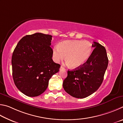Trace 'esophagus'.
Returning a JSON list of instances; mask_svg holds the SVG:
<instances>
[{
	"label": "esophagus",
	"instance_id": "esophagus-1",
	"mask_svg": "<svg viewBox=\"0 0 123 123\" xmlns=\"http://www.w3.org/2000/svg\"><path fill=\"white\" fill-rule=\"evenodd\" d=\"M65 70V68H64L63 67V66H60V70Z\"/></svg>",
	"mask_w": 123,
	"mask_h": 123
}]
</instances>
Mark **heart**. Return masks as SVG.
I'll return each mask as SVG.
<instances>
[{
  "label": "heart",
  "mask_w": 123,
  "mask_h": 123,
  "mask_svg": "<svg viewBox=\"0 0 123 123\" xmlns=\"http://www.w3.org/2000/svg\"><path fill=\"white\" fill-rule=\"evenodd\" d=\"M92 51V45L87 41L66 40L54 48L53 55L57 62L63 60L66 56L68 66L72 68H77L85 65Z\"/></svg>",
  "instance_id": "b5f03b06"
}]
</instances>
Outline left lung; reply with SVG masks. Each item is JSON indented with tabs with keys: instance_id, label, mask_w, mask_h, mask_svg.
<instances>
[{
	"instance_id": "1",
	"label": "left lung",
	"mask_w": 123,
	"mask_h": 123,
	"mask_svg": "<svg viewBox=\"0 0 123 123\" xmlns=\"http://www.w3.org/2000/svg\"><path fill=\"white\" fill-rule=\"evenodd\" d=\"M94 47L85 65L68 71L63 83L65 91L74 97L84 98L93 93L100 86L108 65V58L105 47L93 42Z\"/></svg>"
}]
</instances>
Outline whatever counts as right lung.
<instances>
[{"instance_id": "add662e5", "label": "right lung", "mask_w": 123, "mask_h": 123, "mask_svg": "<svg viewBox=\"0 0 123 123\" xmlns=\"http://www.w3.org/2000/svg\"><path fill=\"white\" fill-rule=\"evenodd\" d=\"M52 36L36 33L24 37L17 44L12 57L15 85L26 96L36 97L46 90L51 77L60 65L53 61L50 46Z\"/></svg>"}]
</instances>
